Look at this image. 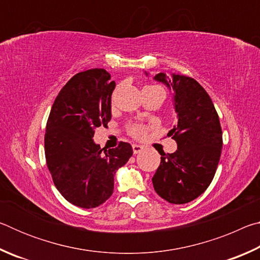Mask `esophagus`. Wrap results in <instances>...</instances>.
Instances as JSON below:
<instances>
[{
  "mask_svg": "<svg viewBox=\"0 0 260 260\" xmlns=\"http://www.w3.org/2000/svg\"><path fill=\"white\" fill-rule=\"evenodd\" d=\"M132 148H133L134 155H138V153L142 152L143 149H144V147L141 146V144H133V146H132Z\"/></svg>",
  "mask_w": 260,
  "mask_h": 260,
  "instance_id": "esophagus-1",
  "label": "esophagus"
}]
</instances>
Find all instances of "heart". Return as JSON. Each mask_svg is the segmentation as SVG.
I'll list each match as a JSON object with an SVG mask.
<instances>
[{
  "mask_svg": "<svg viewBox=\"0 0 260 260\" xmlns=\"http://www.w3.org/2000/svg\"><path fill=\"white\" fill-rule=\"evenodd\" d=\"M128 132L132 136H134V138L141 139L143 138L144 134H146L147 127L141 124H131L128 125Z\"/></svg>",
  "mask_w": 260,
  "mask_h": 260,
  "instance_id": "heart-1",
  "label": "heart"
}]
</instances>
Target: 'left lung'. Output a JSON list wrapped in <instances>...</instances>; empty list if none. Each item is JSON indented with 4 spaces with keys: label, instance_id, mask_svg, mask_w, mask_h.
<instances>
[{
    "label": "left lung",
    "instance_id": "1",
    "mask_svg": "<svg viewBox=\"0 0 260 260\" xmlns=\"http://www.w3.org/2000/svg\"><path fill=\"white\" fill-rule=\"evenodd\" d=\"M153 79L174 91L178 120L167 135H172L178 149L167 155L160 152L152 184L169 203L186 204L202 195L213 180L221 155V126L212 100L195 79L175 73L170 78L164 72Z\"/></svg>",
    "mask_w": 260,
    "mask_h": 260
}]
</instances>
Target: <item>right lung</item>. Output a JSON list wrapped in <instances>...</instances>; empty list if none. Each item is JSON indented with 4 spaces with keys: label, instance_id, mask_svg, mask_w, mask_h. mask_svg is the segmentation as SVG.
Instances as JSON below:
<instances>
[{
    "label": "right lung",
    "instance_id": "obj_1",
    "mask_svg": "<svg viewBox=\"0 0 260 260\" xmlns=\"http://www.w3.org/2000/svg\"><path fill=\"white\" fill-rule=\"evenodd\" d=\"M104 69L70 79L57 95L47 121L45 153L56 188L82 209L103 204L113 192L114 175L133 155L127 142L104 150L94 142L95 129L111 120L116 82Z\"/></svg>",
    "mask_w": 260,
    "mask_h": 260
}]
</instances>
